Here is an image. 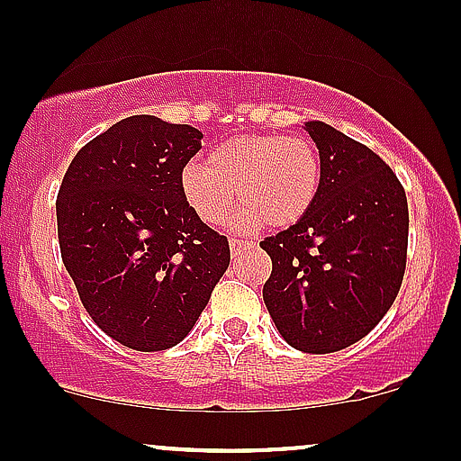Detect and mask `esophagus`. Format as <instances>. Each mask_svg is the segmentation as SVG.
I'll return each instance as SVG.
<instances>
[{
    "label": "esophagus",
    "mask_w": 461,
    "mask_h": 461,
    "mask_svg": "<svg viewBox=\"0 0 461 461\" xmlns=\"http://www.w3.org/2000/svg\"><path fill=\"white\" fill-rule=\"evenodd\" d=\"M246 246H249V241L237 240V237H230V252H232V257H237V255H240V252H244Z\"/></svg>",
    "instance_id": "esophagus-1"
}]
</instances>
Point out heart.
<instances>
[{
  "mask_svg": "<svg viewBox=\"0 0 461 461\" xmlns=\"http://www.w3.org/2000/svg\"><path fill=\"white\" fill-rule=\"evenodd\" d=\"M321 180V156L308 136L255 133L220 142L204 165H186L180 189L189 209L209 226L224 224L240 197V229L259 221L284 229L308 215Z\"/></svg>",
  "mask_w": 461,
  "mask_h": 461,
  "instance_id": "1",
  "label": "heart"
}]
</instances>
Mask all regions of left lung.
Wrapping results in <instances>:
<instances>
[{"label": "left lung", "instance_id": "8db88e82", "mask_svg": "<svg viewBox=\"0 0 461 461\" xmlns=\"http://www.w3.org/2000/svg\"><path fill=\"white\" fill-rule=\"evenodd\" d=\"M323 180L314 206L266 237L264 303L290 348L330 354L354 345L393 305L407 266L409 206L393 171L328 122L303 127Z\"/></svg>", "mask_w": 461, "mask_h": 461}]
</instances>
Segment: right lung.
Masks as SVG:
<instances>
[{
  "mask_svg": "<svg viewBox=\"0 0 461 461\" xmlns=\"http://www.w3.org/2000/svg\"><path fill=\"white\" fill-rule=\"evenodd\" d=\"M200 149L195 127L122 118L74 156L59 189L66 270L94 323L130 349L180 343L230 264L229 240L180 189Z\"/></svg>",
  "mask_w": 461,
  "mask_h": 461,
  "instance_id": "obj_1",
  "label": "right lung"
}]
</instances>
